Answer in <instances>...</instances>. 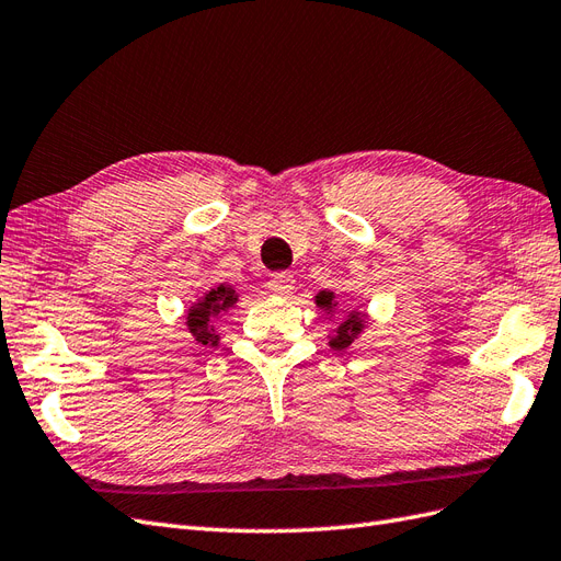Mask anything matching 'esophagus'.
Segmentation results:
<instances>
[{"instance_id":"1","label":"esophagus","mask_w":561,"mask_h":561,"mask_svg":"<svg viewBox=\"0 0 561 561\" xmlns=\"http://www.w3.org/2000/svg\"><path fill=\"white\" fill-rule=\"evenodd\" d=\"M268 290L278 295V297H287L293 295L295 290V278L290 274H274L268 278Z\"/></svg>"}]
</instances>
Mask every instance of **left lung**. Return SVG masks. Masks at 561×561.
<instances>
[{"instance_id": "left-lung-1", "label": "left lung", "mask_w": 561, "mask_h": 561, "mask_svg": "<svg viewBox=\"0 0 561 561\" xmlns=\"http://www.w3.org/2000/svg\"><path fill=\"white\" fill-rule=\"evenodd\" d=\"M313 301H316V307L322 311V316L330 320L339 311V299L332 290H320L313 297ZM367 325H369L367 311H360V307H348L344 318L336 322V328L332 332H328V346L336 353L351 348L355 342H358V339H363Z\"/></svg>"}]
</instances>
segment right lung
I'll list each match as a JSON object with an SVG mask.
<instances>
[{"mask_svg":"<svg viewBox=\"0 0 561 561\" xmlns=\"http://www.w3.org/2000/svg\"><path fill=\"white\" fill-rule=\"evenodd\" d=\"M239 290L229 283H219L210 290L203 293L196 301L190 304L184 313V325L194 336V342L201 346H219V328L217 320L225 318L229 309L239 304Z\"/></svg>","mask_w":561,"mask_h":561,"instance_id":"obj_1","label":"right lung"}]
</instances>
